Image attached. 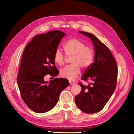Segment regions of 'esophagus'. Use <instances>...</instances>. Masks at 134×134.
Listing matches in <instances>:
<instances>
[{"label":"esophagus","instance_id":"esophagus-1","mask_svg":"<svg viewBox=\"0 0 134 134\" xmlns=\"http://www.w3.org/2000/svg\"><path fill=\"white\" fill-rule=\"evenodd\" d=\"M69 82H70V84L71 85L75 84V82H74V81H70Z\"/></svg>","mask_w":134,"mask_h":134}]
</instances>
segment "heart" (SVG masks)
Instances as JSON below:
<instances>
[{
    "mask_svg": "<svg viewBox=\"0 0 134 134\" xmlns=\"http://www.w3.org/2000/svg\"><path fill=\"white\" fill-rule=\"evenodd\" d=\"M63 49L67 57H72L71 65L65 67L60 71L63 78L73 80L81 72V67L87 69L92 65L94 57L92 48L86 46V44L77 38H72L63 44ZM66 57L61 51L57 49L53 55V61L58 66H63L65 63Z\"/></svg>",
    "mask_w": 134,
    "mask_h": 134,
    "instance_id": "obj_1",
    "label": "heart"
}]
</instances>
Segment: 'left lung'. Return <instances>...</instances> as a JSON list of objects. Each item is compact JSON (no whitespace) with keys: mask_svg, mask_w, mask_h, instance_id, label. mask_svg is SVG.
Instances as JSON below:
<instances>
[{"mask_svg":"<svg viewBox=\"0 0 134 134\" xmlns=\"http://www.w3.org/2000/svg\"><path fill=\"white\" fill-rule=\"evenodd\" d=\"M80 32L92 40L95 55L92 64L86 69L81 79L89 83L85 86L79 83L82 89L75 97V102L84 113L93 114L103 109L114 93L118 69L115 58L105 44L91 33Z\"/></svg>","mask_w":134,"mask_h":134,"instance_id":"left-lung-1","label":"left lung"}]
</instances>
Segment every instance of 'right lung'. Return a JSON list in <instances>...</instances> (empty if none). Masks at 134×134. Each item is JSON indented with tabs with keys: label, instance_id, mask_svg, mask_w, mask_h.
Segmentation results:
<instances>
[{
	"label": "right lung",
	"instance_id": "obj_1",
	"mask_svg": "<svg viewBox=\"0 0 134 134\" xmlns=\"http://www.w3.org/2000/svg\"><path fill=\"white\" fill-rule=\"evenodd\" d=\"M65 36L59 31L37 35L23 52L17 83L24 102L36 113H44L52 109L62 91L69 85L65 79L54 78L49 82L44 80L47 75L55 77L59 73L54 65L53 55Z\"/></svg>",
	"mask_w": 134,
	"mask_h": 134
}]
</instances>
